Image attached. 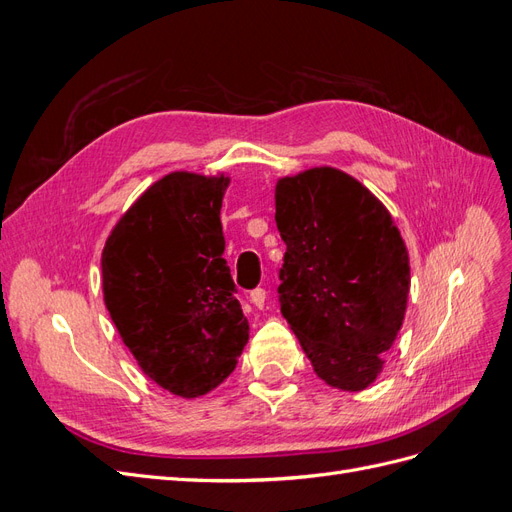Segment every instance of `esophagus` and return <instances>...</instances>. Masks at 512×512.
<instances>
[{
    "label": "esophagus",
    "instance_id": "obj_1",
    "mask_svg": "<svg viewBox=\"0 0 512 512\" xmlns=\"http://www.w3.org/2000/svg\"><path fill=\"white\" fill-rule=\"evenodd\" d=\"M250 301H252L258 309H262V307H265V301H267V290H265V288L252 290V292H250Z\"/></svg>",
    "mask_w": 512,
    "mask_h": 512
}]
</instances>
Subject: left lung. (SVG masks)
Instances as JSON below:
<instances>
[{
  "label": "left lung",
  "mask_w": 512,
  "mask_h": 512,
  "mask_svg": "<svg viewBox=\"0 0 512 512\" xmlns=\"http://www.w3.org/2000/svg\"><path fill=\"white\" fill-rule=\"evenodd\" d=\"M275 222L286 243L280 305L320 380L363 391L404 324L410 258L389 209L331 166L282 177Z\"/></svg>",
  "instance_id": "obj_1"
}]
</instances>
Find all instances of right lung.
Listing matches in <instances>:
<instances>
[{"label": "right lung", "mask_w": 512, "mask_h": 512, "mask_svg": "<svg viewBox=\"0 0 512 512\" xmlns=\"http://www.w3.org/2000/svg\"><path fill=\"white\" fill-rule=\"evenodd\" d=\"M230 177L175 170L136 198L102 250V292L138 367L183 399L237 367L250 324L235 297L220 222Z\"/></svg>", "instance_id": "1"}]
</instances>
